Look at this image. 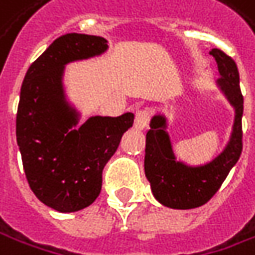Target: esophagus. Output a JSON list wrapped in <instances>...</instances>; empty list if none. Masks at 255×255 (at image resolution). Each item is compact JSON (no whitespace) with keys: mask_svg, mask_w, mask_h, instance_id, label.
<instances>
[{"mask_svg":"<svg viewBox=\"0 0 255 255\" xmlns=\"http://www.w3.org/2000/svg\"><path fill=\"white\" fill-rule=\"evenodd\" d=\"M149 123V110H138L135 114V120H134V127L136 129H144Z\"/></svg>","mask_w":255,"mask_h":255,"instance_id":"34e87169","label":"esophagus"}]
</instances>
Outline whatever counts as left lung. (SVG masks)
<instances>
[{"label": "left lung", "instance_id": "8db88e82", "mask_svg": "<svg viewBox=\"0 0 255 255\" xmlns=\"http://www.w3.org/2000/svg\"><path fill=\"white\" fill-rule=\"evenodd\" d=\"M216 59L220 79L217 83L234 109V124L229 144L212 162L189 166L176 161L166 119L158 114L151 120L145 144V176L151 183L155 199L171 209H195L207 203L220 189L229 172L237 163L243 149V94L237 65L220 49L209 52Z\"/></svg>", "mask_w": 255, "mask_h": 255}]
</instances>
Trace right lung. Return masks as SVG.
<instances>
[{
	"label": "right lung",
	"instance_id": "obj_1",
	"mask_svg": "<svg viewBox=\"0 0 255 255\" xmlns=\"http://www.w3.org/2000/svg\"><path fill=\"white\" fill-rule=\"evenodd\" d=\"M109 48L101 36L66 33L32 63L21 87L16 142L35 196L62 213L90 206L100 195L103 169L132 127L134 114L90 117L79 128V113L65 97V65L99 56Z\"/></svg>",
	"mask_w": 255,
	"mask_h": 255
}]
</instances>
